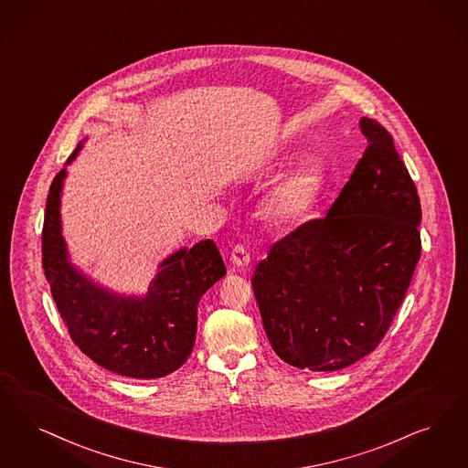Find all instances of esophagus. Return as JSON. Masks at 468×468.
<instances>
[{
  "instance_id": "esophagus-1",
  "label": "esophagus",
  "mask_w": 468,
  "mask_h": 468,
  "mask_svg": "<svg viewBox=\"0 0 468 468\" xmlns=\"http://www.w3.org/2000/svg\"><path fill=\"white\" fill-rule=\"evenodd\" d=\"M231 262L239 268H245L249 262H250V252L249 249L243 245V243H237L233 249H231V256H229Z\"/></svg>"
}]
</instances>
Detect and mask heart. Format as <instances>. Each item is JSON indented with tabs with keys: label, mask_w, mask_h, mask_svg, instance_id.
<instances>
[{
	"label": "heart",
	"mask_w": 468,
	"mask_h": 468,
	"mask_svg": "<svg viewBox=\"0 0 468 468\" xmlns=\"http://www.w3.org/2000/svg\"><path fill=\"white\" fill-rule=\"evenodd\" d=\"M317 177L310 168H300L287 174L264 198L266 214L281 225L300 221L312 206Z\"/></svg>",
	"instance_id": "1"
}]
</instances>
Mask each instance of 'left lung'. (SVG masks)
Returning a JSON list of instances; mask_svg holds the SVG:
<instances>
[{"label": "left lung", "instance_id": "left-lung-1", "mask_svg": "<svg viewBox=\"0 0 468 468\" xmlns=\"http://www.w3.org/2000/svg\"><path fill=\"white\" fill-rule=\"evenodd\" d=\"M325 218L282 237L254 271L264 333L283 362L339 371L387 335L421 256L414 181L379 122Z\"/></svg>", "mask_w": 468, "mask_h": 468}]
</instances>
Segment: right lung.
<instances>
[{
    "label": "right lung",
    "mask_w": 468,
    "mask_h": 468,
    "mask_svg": "<svg viewBox=\"0 0 468 468\" xmlns=\"http://www.w3.org/2000/svg\"><path fill=\"white\" fill-rule=\"evenodd\" d=\"M81 144L68 158L75 160ZM66 168L57 172L41 231L45 279L76 346L112 373L154 379L179 369L193 350L197 304L226 273L212 240L181 249L160 264L146 298H120L80 275L68 261L60 235V189Z\"/></svg>",
    "instance_id": "1"
}]
</instances>
